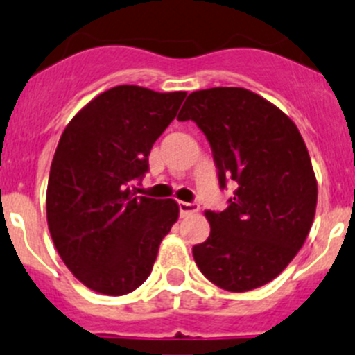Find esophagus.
Listing matches in <instances>:
<instances>
[{
    "instance_id": "esophagus-1",
    "label": "esophagus",
    "mask_w": 355,
    "mask_h": 355,
    "mask_svg": "<svg viewBox=\"0 0 355 355\" xmlns=\"http://www.w3.org/2000/svg\"><path fill=\"white\" fill-rule=\"evenodd\" d=\"M180 214L181 216H187V214H191V212H197L198 209V204H193V202H180Z\"/></svg>"
}]
</instances>
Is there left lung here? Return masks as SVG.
I'll list each match as a JSON object with an SVG mask.
<instances>
[{
  "mask_svg": "<svg viewBox=\"0 0 355 355\" xmlns=\"http://www.w3.org/2000/svg\"><path fill=\"white\" fill-rule=\"evenodd\" d=\"M178 120L205 134L219 187H239L225 211L205 212L211 234L193 245L195 263L226 291L268 284L302 249L315 216L317 181L298 127L241 87L191 92Z\"/></svg>",
  "mask_w": 355,
  "mask_h": 355,
  "instance_id": "8db88e82",
  "label": "left lung"
}]
</instances>
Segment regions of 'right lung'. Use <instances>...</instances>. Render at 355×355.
<instances>
[{"mask_svg":"<svg viewBox=\"0 0 355 355\" xmlns=\"http://www.w3.org/2000/svg\"><path fill=\"white\" fill-rule=\"evenodd\" d=\"M187 92L118 85L99 94L67 123L46 188V221L57 252L92 291L121 296L151 273L180 205L137 197L130 183L150 168L153 143Z\"/></svg>","mask_w":355,"mask_h":355,"instance_id":"right-lung-1","label":"right lung"}]
</instances>
